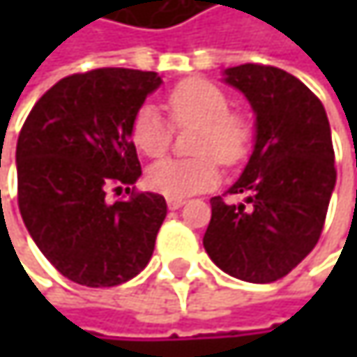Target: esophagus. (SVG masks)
<instances>
[{
  "mask_svg": "<svg viewBox=\"0 0 357 357\" xmlns=\"http://www.w3.org/2000/svg\"><path fill=\"white\" fill-rule=\"evenodd\" d=\"M185 204V200H181V198H167V206L172 208V211H178Z\"/></svg>",
  "mask_w": 357,
  "mask_h": 357,
  "instance_id": "esophagus-1",
  "label": "esophagus"
}]
</instances>
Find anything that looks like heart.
Masks as SVG:
<instances>
[{"label":"heart","instance_id":"obj_1","mask_svg":"<svg viewBox=\"0 0 357 357\" xmlns=\"http://www.w3.org/2000/svg\"><path fill=\"white\" fill-rule=\"evenodd\" d=\"M165 103L176 126H198L192 142V151L198 155L153 163L146 172L151 190L172 198L204 192L219 181L217 159L234 165L246 157L250 146L248 121L229 111V99L219 86L190 78L169 91ZM130 140L146 157H159L172 142V126L159 109L142 105L132 117Z\"/></svg>","mask_w":357,"mask_h":357}]
</instances>
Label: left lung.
<instances>
[{"label": "left lung", "instance_id": "obj_1", "mask_svg": "<svg viewBox=\"0 0 357 357\" xmlns=\"http://www.w3.org/2000/svg\"><path fill=\"white\" fill-rule=\"evenodd\" d=\"M223 82L238 89L256 115L254 149L227 190L244 194V200L211 198L202 244L227 275L273 283L321 238L337 181L331 126L319 97L285 70L244 63L227 68Z\"/></svg>", "mask_w": 357, "mask_h": 357}]
</instances>
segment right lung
Listing matches in <instances>:
<instances>
[{
  "label": "right lung",
  "mask_w": 357,
  "mask_h": 357,
  "mask_svg": "<svg viewBox=\"0 0 357 357\" xmlns=\"http://www.w3.org/2000/svg\"><path fill=\"white\" fill-rule=\"evenodd\" d=\"M163 84L157 72L99 68L61 78L29 113L16 146L18 206L45 258L70 281L113 287L151 260L167 215L161 194L109 204L142 176L130 123Z\"/></svg>",
  "instance_id": "obj_1"
}]
</instances>
